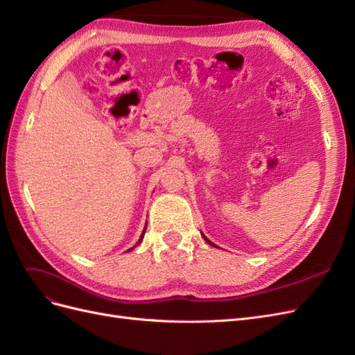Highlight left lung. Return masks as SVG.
Returning <instances> with one entry per match:
<instances>
[{"mask_svg": "<svg viewBox=\"0 0 355 355\" xmlns=\"http://www.w3.org/2000/svg\"><path fill=\"white\" fill-rule=\"evenodd\" d=\"M202 237H204V235H202ZM204 240H206V241H207V243H209L210 245H213V247H216V245H214V244H213V243H211V241H210L209 239H206V237H204Z\"/></svg>", "mask_w": 355, "mask_h": 355, "instance_id": "left-lung-1", "label": "left lung"}]
</instances>
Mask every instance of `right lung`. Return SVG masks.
<instances>
[{
	"mask_svg": "<svg viewBox=\"0 0 355 355\" xmlns=\"http://www.w3.org/2000/svg\"><path fill=\"white\" fill-rule=\"evenodd\" d=\"M145 231H146V225H145V228H144V232H142V235H141V239H139L137 244H141V241H142V239H144V235H145ZM137 244H136V245H137ZM128 250H133V247H132V249H128Z\"/></svg>",
	"mask_w": 355,
	"mask_h": 355,
	"instance_id": "add662e5",
	"label": "right lung"
}]
</instances>
